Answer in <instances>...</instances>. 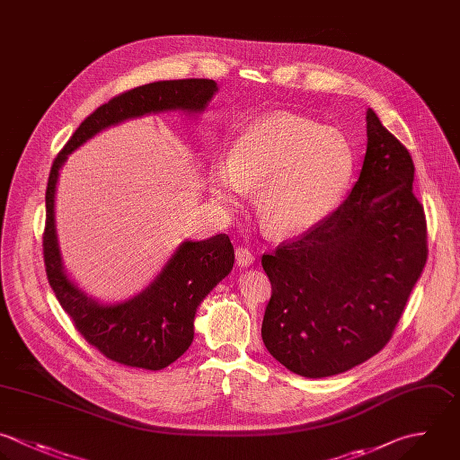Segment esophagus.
Masks as SVG:
<instances>
[{"label": "esophagus", "instance_id": "34e87169", "mask_svg": "<svg viewBox=\"0 0 460 460\" xmlns=\"http://www.w3.org/2000/svg\"><path fill=\"white\" fill-rule=\"evenodd\" d=\"M235 261L239 266H250L253 262V253L248 248H237L235 250Z\"/></svg>", "mask_w": 460, "mask_h": 460}]
</instances>
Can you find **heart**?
<instances>
[{
  "label": "heart",
  "mask_w": 460,
  "mask_h": 460,
  "mask_svg": "<svg viewBox=\"0 0 460 460\" xmlns=\"http://www.w3.org/2000/svg\"><path fill=\"white\" fill-rule=\"evenodd\" d=\"M356 171L350 140L293 113H271L234 142L228 164L210 167V189L225 203L259 190L257 212L275 234L307 232L341 205Z\"/></svg>",
  "instance_id": "b5f03b06"
}]
</instances>
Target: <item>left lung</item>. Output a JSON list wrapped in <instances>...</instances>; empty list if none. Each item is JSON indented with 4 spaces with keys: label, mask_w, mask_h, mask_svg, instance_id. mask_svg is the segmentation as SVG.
<instances>
[{
    "label": "left lung",
    "mask_w": 460,
    "mask_h": 460,
    "mask_svg": "<svg viewBox=\"0 0 460 460\" xmlns=\"http://www.w3.org/2000/svg\"><path fill=\"white\" fill-rule=\"evenodd\" d=\"M367 153L347 199L262 255L271 296L262 341L304 377L345 372L392 338L428 257L408 149L367 110Z\"/></svg>",
    "instance_id": "obj_1"
}]
</instances>
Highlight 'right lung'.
I'll return each mask as SVG.
<instances>
[{
	"instance_id": "add662e5",
	"label": "right lung",
	"mask_w": 460,
	"mask_h": 460,
	"mask_svg": "<svg viewBox=\"0 0 460 460\" xmlns=\"http://www.w3.org/2000/svg\"><path fill=\"white\" fill-rule=\"evenodd\" d=\"M216 90L217 86L210 79L158 81L128 90L86 117L52 164L43 232L47 279L83 338L120 365L162 370L189 349L194 338L196 309L212 288L230 273L234 246L226 234L207 241H187L142 295L124 304L101 305L79 291L63 271L54 225L59 169L74 149L101 129L165 110L201 111Z\"/></svg>"
}]
</instances>
